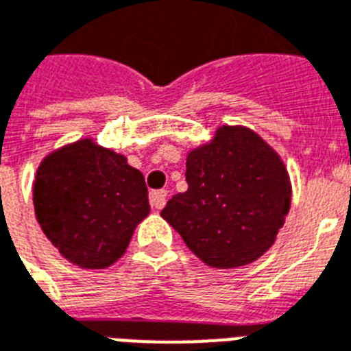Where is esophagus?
<instances>
[{
    "label": "esophagus",
    "mask_w": 351,
    "mask_h": 351,
    "mask_svg": "<svg viewBox=\"0 0 351 351\" xmlns=\"http://www.w3.org/2000/svg\"><path fill=\"white\" fill-rule=\"evenodd\" d=\"M167 203V190H154L150 192V204H152V208L161 210Z\"/></svg>",
    "instance_id": "esophagus-1"
}]
</instances>
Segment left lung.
Wrapping results in <instances>:
<instances>
[{"instance_id": "obj_1", "label": "left lung", "mask_w": 351, "mask_h": 351, "mask_svg": "<svg viewBox=\"0 0 351 351\" xmlns=\"http://www.w3.org/2000/svg\"><path fill=\"white\" fill-rule=\"evenodd\" d=\"M189 190L161 210L199 259L235 268L259 259L290 210L287 168L274 148L246 127L217 128L186 158Z\"/></svg>"}]
</instances>
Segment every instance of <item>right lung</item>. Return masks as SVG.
I'll list each match as a JSON object with an SVG mask.
<instances>
[{"mask_svg": "<svg viewBox=\"0 0 351 351\" xmlns=\"http://www.w3.org/2000/svg\"><path fill=\"white\" fill-rule=\"evenodd\" d=\"M32 199L47 239L86 270L116 263L150 214L143 173L92 139L49 154L36 172Z\"/></svg>", "mask_w": 351, "mask_h": 351, "instance_id": "obj_1", "label": "right lung"}]
</instances>
